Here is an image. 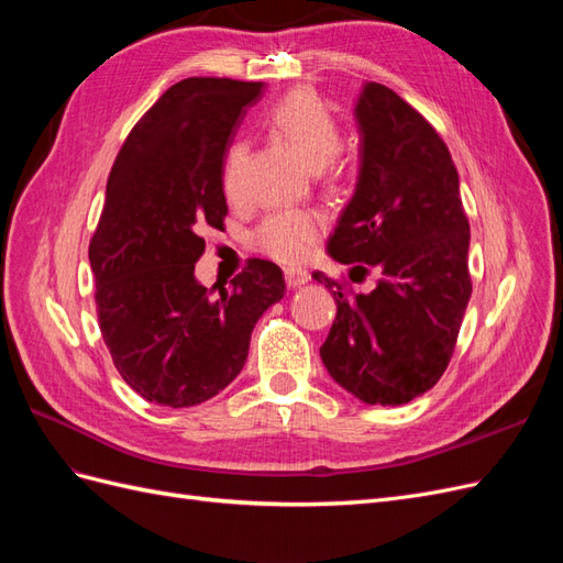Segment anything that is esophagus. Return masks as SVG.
Returning a JSON list of instances; mask_svg holds the SVG:
<instances>
[{
    "instance_id": "1",
    "label": "esophagus",
    "mask_w": 563,
    "mask_h": 563,
    "mask_svg": "<svg viewBox=\"0 0 563 563\" xmlns=\"http://www.w3.org/2000/svg\"><path fill=\"white\" fill-rule=\"evenodd\" d=\"M284 279H286L288 288H298V286L310 282V272L302 269V267H286L284 269Z\"/></svg>"
}]
</instances>
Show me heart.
<instances>
[{
    "label": "heart",
    "mask_w": 563,
    "mask_h": 563,
    "mask_svg": "<svg viewBox=\"0 0 563 563\" xmlns=\"http://www.w3.org/2000/svg\"><path fill=\"white\" fill-rule=\"evenodd\" d=\"M269 131L310 168H323L335 162L343 143L340 126L312 89H294L269 110ZM249 150L244 143L230 145L223 164V192L240 199L244 190V168ZM327 230V218L312 209L279 211L263 220L255 230L253 244L279 263H298L308 255Z\"/></svg>",
    "instance_id": "1"
}]
</instances>
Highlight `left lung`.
Instances as JSON below:
<instances>
[{"instance_id":"obj_1","label":"left lung","mask_w":563,"mask_h":563,"mask_svg":"<svg viewBox=\"0 0 563 563\" xmlns=\"http://www.w3.org/2000/svg\"><path fill=\"white\" fill-rule=\"evenodd\" d=\"M360 178L329 236L333 261L371 294H350L323 272L338 314L319 347L331 378L364 404L399 406L444 376L472 296L470 223L446 143L395 91L366 81L354 106ZM350 279L356 282V277Z\"/></svg>"}]
</instances>
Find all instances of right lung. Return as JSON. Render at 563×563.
I'll return each mask as SVG.
<instances>
[{"label": "right lung", "mask_w": 563, "mask_h": 563, "mask_svg": "<svg viewBox=\"0 0 563 563\" xmlns=\"http://www.w3.org/2000/svg\"><path fill=\"white\" fill-rule=\"evenodd\" d=\"M263 81L190 77L166 89L114 159L89 244L100 333L124 383L147 401L197 406L225 389L251 331L284 298L261 258L213 296L195 277L207 228H223V164Z\"/></svg>", "instance_id": "1"}]
</instances>
